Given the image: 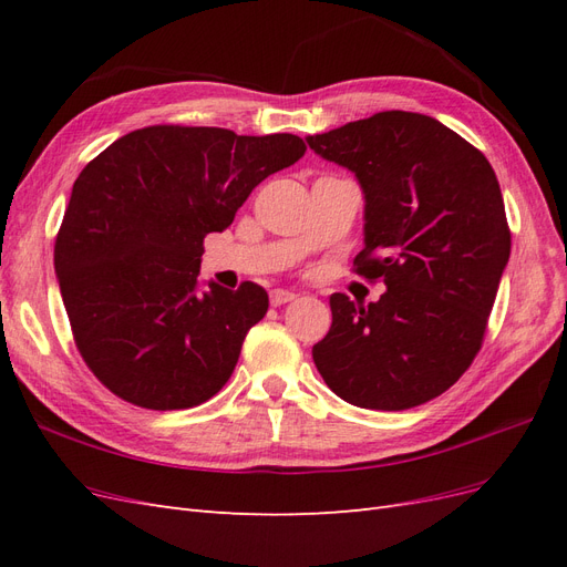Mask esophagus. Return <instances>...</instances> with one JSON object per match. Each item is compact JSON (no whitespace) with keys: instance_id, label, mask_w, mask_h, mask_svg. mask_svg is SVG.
<instances>
[{"instance_id":"34e87169","label":"esophagus","mask_w":567,"mask_h":567,"mask_svg":"<svg viewBox=\"0 0 567 567\" xmlns=\"http://www.w3.org/2000/svg\"><path fill=\"white\" fill-rule=\"evenodd\" d=\"M296 298H298L296 293H290V290H281V288L271 290V293H269V300H271L274 307H281V305H286V302H290V300H296Z\"/></svg>"}]
</instances>
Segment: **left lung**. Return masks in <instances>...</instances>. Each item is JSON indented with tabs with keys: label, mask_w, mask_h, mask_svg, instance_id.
<instances>
[{
	"label": "left lung",
	"mask_w": 567,
	"mask_h": 567,
	"mask_svg": "<svg viewBox=\"0 0 567 567\" xmlns=\"http://www.w3.org/2000/svg\"><path fill=\"white\" fill-rule=\"evenodd\" d=\"M364 188V250L354 274L383 281L367 307L331 296L333 323L312 348L338 398L402 411L450 390L483 348L511 255L489 161L431 115L383 111L307 136Z\"/></svg>",
	"instance_id": "left-lung-1"
}]
</instances>
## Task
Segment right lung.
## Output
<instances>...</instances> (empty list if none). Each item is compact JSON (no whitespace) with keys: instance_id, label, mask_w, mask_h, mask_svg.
<instances>
[{"instance_id":"obj_1","label":"right lung","mask_w":567,"mask_h":567,"mask_svg":"<svg viewBox=\"0 0 567 567\" xmlns=\"http://www.w3.org/2000/svg\"><path fill=\"white\" fill-rule=\"evenodd\" d=\"M305 151L296 134L151 125L84 165L54 267L78 352L120 400L173 411L225 388L269 298L252 281L205 288L203 238Z\"/></svg>"}]
</instances>
